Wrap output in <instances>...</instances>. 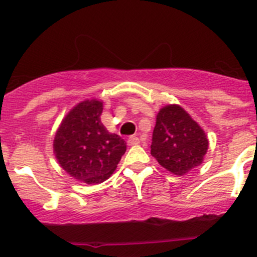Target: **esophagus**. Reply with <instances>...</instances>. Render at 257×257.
<instances>
[{"mask_svg":"<svg viewBox=\"0 0 257 257\" xmlns=\"http://www.w3.org/2000/svg\"><path fill=\"white\" fill-rule=\"evenodd\" d=\"M139 138L138 137H134V136H132V137H129L128 138V145H138L139 144Z\"/></svg>","mask_w":257,"mask_h":257,"instance_id":"obj_1","label":"esophagus"}]
</instances>
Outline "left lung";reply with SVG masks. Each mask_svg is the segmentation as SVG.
Here are the masks:
<instances>
[{"instance_id": "obj_1", "label": "left lung", "mask_w": 257, "mask_h": 257, "mask_svg": "<svg viewBox=\"0 0 257 257\" xmlns=\"http://www.w3.org/2000/svg\"><path fill=\"white\" fill-rule=\"evenodd\" d=\"M203 129L179 105H167L157 115L150 154L162 167L183 175L201 164L208 150Z\"/></svg>"}]
</instances>
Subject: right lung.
Here are the masks:
<instances>
[{
    "mask_svg": "<svg viewBox=\"0 0 257 257\" xmlns=\"http://www.w3.org/2000/svg\"><path fill=\"white\" fill-rule=\"evenodd\" d=\"M103 103L84 100L62 121L53 142L54 154L71 177L98 184L110 177L125 153V142L100 121Z\"/></svg>",
    "mask_w": 257,
    "mask_h": 257,
    "instance_id": "add662e5",
    "label": "right lung"
}]
</instances>
